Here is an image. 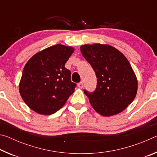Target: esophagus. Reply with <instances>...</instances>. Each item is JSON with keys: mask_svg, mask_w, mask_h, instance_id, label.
<instances>
[{"mask_svg": "<svg viewBox=\"0 0 157 157\" xmlns=\"http://www.w3.org/2000/svg\"><path fill=\"white\" fill-rule=\"evenodd\" d=\"M78 86L79 87V89H82L84 87V84H83V82H79V83L78 84Z\"/></svg>", "mask_w": 157, "mask_h": 157, "instance_id": "1", "label": "esophagus"}]
</instances>
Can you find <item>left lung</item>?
<instances>
[{
  "label": "left lung",
  "mask_w": 157,
  "mask_h": 157,
  "mask_svg": "<svg viewBox=\"0 0 157 157\" xmlns=\"http://www.w3.org/2000/svg\"><path fill=\"white\" fill-rule=\"evenodd\" d=\"M80 50L97 77L95 91L84 90L93 108L103 116L122 112L134 100L138 89L136 76L129 61L107 44H85Z\"/></svg>",
  "instance_id": "obj_1"
}]
</instances>
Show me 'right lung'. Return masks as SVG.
I'll list each match as a JSON object with an SVG mask.
<instances>
[{
  "instance_id": "obj_1",
  "label": "right lung",
  "mask_w": 157,
  "mask_h": 157,
  "mask_svg": "<svg viewBox=\"0 0 157 157\" xmlns=\"http://www.w3.org/2000/svg\"><path fill=\"white\" fill-rule=\"evenodd\" d=\"M74 52L71 46L57 44L33 55L23 68L19 83L21 98L32 110L50 115L65 105L75 91L71 71L65 63Z\"/></svg>"
}]
</instances>
